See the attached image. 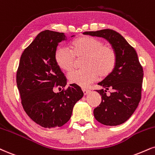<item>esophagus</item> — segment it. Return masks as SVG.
<instances>
[{
	"instance_id": "34e87169",
	"label": "esophagus",
	"mask_w": 155,
	"mask_h": 155,
	"mask_svg": "<svg viewBox=\"0 0 155 155\" xmlns=\"http://www.w3.org/2000/svg\"><path fill=\"white\" fill-rule=\"evenodd\" d=\"M82 91H83L84 94V95H87V94H88V93H89V92H90V90H89V89H85V88H82Z\"/></svg>"
}]
</instances>
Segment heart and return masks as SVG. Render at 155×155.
<instances>
[{
    "mask_svg": "<svg viewBox=\"0 0 155 155\" xmlns=\"http://www.w3.org/2000/svg\"><path fill=\"white\" fill-rule=\"evenodd\" d=\"M71 50L59 46L55 50L54 60L57 66L65 72L74 68L76 59L80 60L83 68L74 71L68 75L70 83L85 87L94 82L98 76H110L116 66L117 55L114 48L105 45L100 39L82 36L73 40Z\"/></svg>",
    "mask_w": 155,
    "mask_h": 155,
    "instance_id": "heart-1",
    "label": "heart"
}]
</instances>
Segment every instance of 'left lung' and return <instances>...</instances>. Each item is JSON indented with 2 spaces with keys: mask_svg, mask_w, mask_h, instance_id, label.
I'll return each instance as SVG.
<instances>
[{
  "mask_svg": "<svg viewBox=\"0 0 155 155\" xmlns=\"http://www.w3.org/2000/svg\"><path fill=\"white\" fill-rule=\"evenodd\" d=\"M83 34L106 39L117 55L114 71L98 83L103 89L97 90L101 95L102 102L94 108V118L106 126L124 124L136 110L141 97L143 72L137 52L122 35L113 29L85 31ZM109 89L111 92L107 95Z\"/></svg>",
  "mask_w": 155,
  "mask_h": 155,
  "instance_id": "8db88e82",
  "label": "left lung"
}]
</instances>
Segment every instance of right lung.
<instances>
[{
	"label": "right lung",
	"mask_w": 155,
	"mask_h": 155,
	"mask_svg": "<svg viewBox=\"0 0 155 155\" xmlns=\"http://www.w3.org/2000/svg\"><path fill=\"white\" fill-rule=\"evenodd\" d=\"M66 39L64 33L41 31L22 53L16 72L24 111L44 128L60 127L66 124L74 105L84 95L81 87L74 84L61 92H54L55 87L61 89L67 83L54 60L58 43Z\"/></svg>",
	"instance_id": "add662e5"
}]
</instances>
